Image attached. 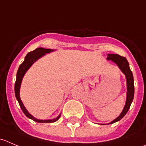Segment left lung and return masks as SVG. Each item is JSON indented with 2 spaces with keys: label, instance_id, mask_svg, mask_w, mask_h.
Here are the masks:
<instances>
[{
  "label": "left lung",
  "instance_id": "8db88e82",
  "mask_svg": "<svg viewBox=\"0 0 146 146\" xmlns=\"http://www.w3.org/2000/svg\"><path fill=\"white\" fill-rule=\"evenodd\" d=\"M107 59L111 60V61H114V63L117 64L119 68L121 70V71L126 76V82H127V98H126V104H125L124 108H123V111L121 113L120 115L117 119H114L113 121L110 123H113L121 120L126 115L127 111H129L132 101L133 100V96H134V85H133V73H132L131 70L129 68V62H128V61L125 57L121 56L118 55V54H108Z\"/></svg>",
  "mask_w": 146,
  "mask_h": 146
}]
</instances>
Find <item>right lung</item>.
<instances>
[{
    "label": "right lung",
    "instance_id": "1",
    "mask_svg": "<svg viewBox=\"0 0 146 146\" xmlns=\"http://www.w3.org/2000/svg\"><path fill=\"white\" fill-rule=\"evenodd\" d=\"M53 50L48 49V48H36L34 51H30L27 54V56H25V61L22 63L21 65L19 67L18 70H17V78H16V81L15 83V97L17 98V101H18L19 104H20V107H21V110H23V113L25 114L28 118L32 119L33 121L36 122H39V123H52V122L56 121L57 120H58V119L61 117V114L58 116L56 119H50V120H40V119H35V117H32L30 114L27 111V110L25 109V107L23 105V102H22L20 98V85H21L22 80H23V78L24 76L25 73H26V71L28 70L29 67L34 64L35 61H36L38 58H39L40 57H42V56H44L46 53H49L51 52Z\"/></svg>",
    "mask_w": 146,
    "mask_h": 146
}]
</instances>
